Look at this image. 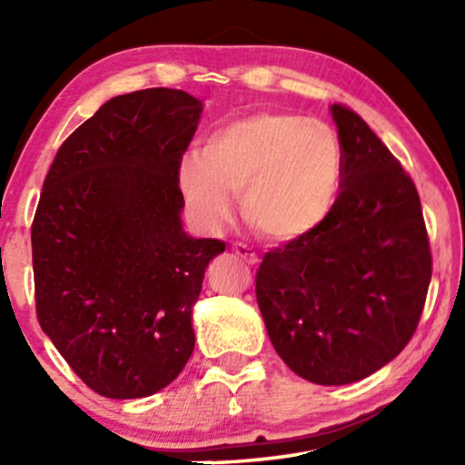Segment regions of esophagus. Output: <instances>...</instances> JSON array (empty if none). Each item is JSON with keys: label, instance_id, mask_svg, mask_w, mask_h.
Wrapping results in <instances>:
<instances>
[{"label": "esophagus", "instance_id": "obj_1", "mask_svg": "<svg viewBox=\"0 0 465 465\" xmlns=\"http://www.w3.org/2000/svg\"><path fill=\"white\" fill-rule=\"evenodd\" d=\"M232 252L237 253L239 258H243L247 264H258V256H256V253H253L247 245H243V243H234V245H232Z\"/></svg>", "mask_w": 465, "mask_h": 465}]
</instances>
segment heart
<instances>
[{
    "mask_svg": "<svg viewBox=\"0 0 465 465\" xmlns=\"http://www.w3.org/2000/svg\"><path fill=\"white\" fill-rule=\"evenodd\" d=\"M341 183L336 133L290 112L232 120L177 167L183 209L201 232L218 234L232 218V193H241L247 224L282 243L309 237L332 215Z\"/></svg>",
    "mask_w": 465,
    "mask_h": 465,
    "instance_id": "b5f03b06",
    "label": "heart"
}]
</instances>
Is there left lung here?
<instances>
[{"instance_id": "left-lung-1", "label": "left lung", "mask_w": 465, "mask_h": 465, "mask_svg": "<svg viewBox=\"0 0 465 465\" xmlns=\"http://www.w3.org/2000/svg\"><path fill=\"white\" fill-rule=\"evenodd\" d=\"M342 148L339 203L309 237L269 252L256 272L266 332L317 385H349L409 345L431 279L415 183L371 126L330 107Z\"/></svg>"}]
</instances>
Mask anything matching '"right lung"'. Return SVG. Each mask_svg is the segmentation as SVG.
I'll list each match as a JSON object with an SVG mask.
<instances>
[{
    "mask_svg": "<svg viewBox=\"0 0 465 465\" xmlns=\"http://www.w3.org/2000/svg\"><path fill=\"white\" fill-rule=\"evenodd\" d=\"M201 114L175 88L118 94L63 142L44 180L31 226L37 320L99 396H152L193 355V307L226 250L182 226L177 167Z\"/></svg>",
    "mask_w": 465,
    "mask_h": 465,
    "instance_id": "right-lung-1",
    "label": "right lung"
}]
</instances>
